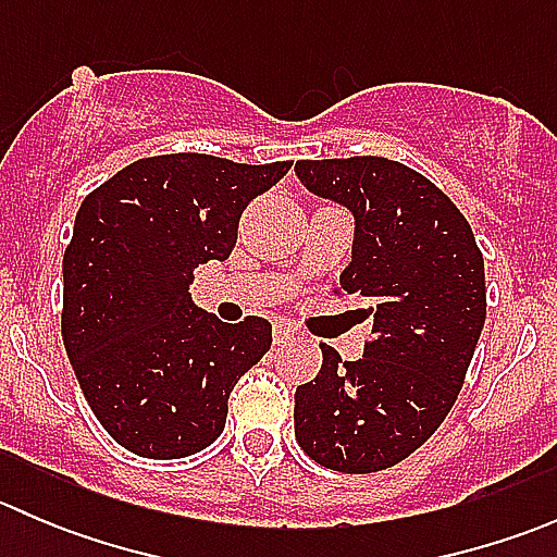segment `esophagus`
Listing matches in <instances>:
<instances>
[{
  "label": "esophagus",
  "mask_w": 557,
  "mask_h": 557,
  "mask_svg": "<svg viewBox=\"0 0 557 557\" xmlns=\"http://www.w3.org/2000/svg\"><path fill=\"white\" fill-rule=\"evenodd\" d=\"M294 339H296V331L294 329H288V325H283V323L274 325V345L285 347V345H290V342H294Z\"/></svg>",
  "instance_id": "obj_1"
}]
</instances>
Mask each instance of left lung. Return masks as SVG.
I'll return each mask as SVG.
<instances>
[{
    "label": "left lung",
    "mask_w": 557,
    "mask_h": 557,
    "mask_svg": "<svg viewBox=\"0 0 557 557\" xmlns=\"http://www.w3.org/2000/svg\"><path fill=\"white\" fill-rule=\"evenodd\" d=\"M296 177L352 212L339 288L377 334L358 361L320 345L318 377L296 387V442L325 469L372 474L418 450L453 409L485 325V261L458 207L398 161H299Z\"/></svg>",
    "instance_id": "obj_1"
}]
</instances>
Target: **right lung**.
<instances>
[{
  "label": "right lung",
  "mask_w": 557,
  "mask_h": 557,
  "mask_svg": "<svg viewBox=\"0 0 557 557\" xmlns=\"http://www.w3.org/2000/svg\"><path fill=\"white\" fill-rule=\"evenodd\" d=\"M290 161L205 153L139 159L83 199L64 252V334L88 407L143 458H185L223 434L228 393L272 347V325H232L190 299L194 269L226 261L243 210Z\"/></svg>",
  "instance_id": "add662e5"
}]
</instances>
